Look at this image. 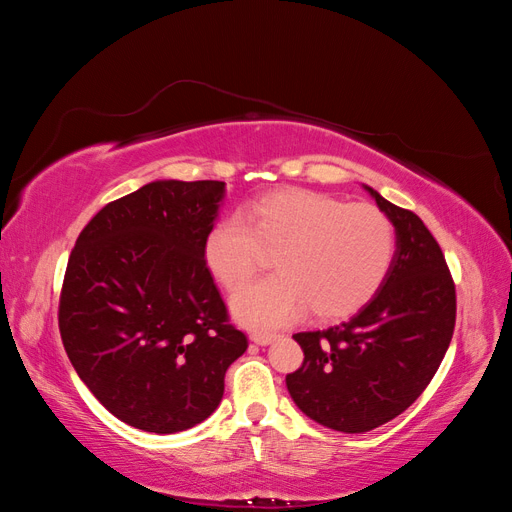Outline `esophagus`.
<instances>
[{"mask_svg": "<svg viewBox=\"0 0 512 512\" xmlns=\"http://www.w3.org/2000/svg\"><path fill=\"white\" fill-rule=\"evenodd\" d=\"M250 339H252V342H254L256 346H269V344L275 342V335H269V333H252Z\"/></svg>", "mask_w": 512, "mask_h": 512, "instance_id": "obj_1", "label": "esophagus"}]
</instances>
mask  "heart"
I'll list each match as a JSON object with an SVG mask.
<instances>
[{
  "instance_id": "heart-1",
  "label": "heart",
  "mask_w": 512,
  "mask_h": 512,
  "mask_svg": "<svg viewBox=\"0 0 512 512\" xmlns=\"http://www.w3.org/2000/svg\"><path fill=\"white\" fill-rule=\"evenodd\" d=\"M260 245L275 250V275L241 286L230 312L252 331H273L305 309L320 320L354 314L380 290L395 256V228L367 203L309 190H280L247 203L241 215L215 222L203 241V260L232 288L260 260Z\"/></svg>"
}]
</instances>
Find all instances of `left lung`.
Segmentation results:
<instances>
[{
	"mask_svg": "<svg viewBox=\"0 0 512 512\" xmlns=\"http://www.w3.org/2000/svg\"><path fill=\"white\" fill-rule=\"evenodd\" d=\"M395 228V256L380 290L350 320L292 335L305 354L286 376L312 421L371 431L408 410L436 374L455 329V284L423 220L363 185Z\"/></svg>",
	"mask_w": 512,
	"mask_h": 512,
	"instance_id": "obj_1",
	"label": "left lung"
}]
</instances>
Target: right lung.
I'll use <instances>...</instances> for the list:
<instances>
[{
  "instance_id": "obj_1",
  "label": "right lung",
  "mask_w": 512,
  "mask_h": 512,
  "mask_svg": "<svg viewBox=\"0 0 512 512\" xmlns=\"http://www.w3.org/2000/svg\"><path fill=\"white\" fill-rule=\"evenodd\" d=\"M224 196V181H151L100 209L70 254L61 342L87 389L136 429L203 423L247 350L203 260Z\"/></svg>"
}]
</instances>
